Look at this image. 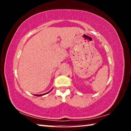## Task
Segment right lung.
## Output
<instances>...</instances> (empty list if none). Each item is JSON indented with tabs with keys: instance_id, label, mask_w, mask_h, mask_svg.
<instances>
[{
	"instance_id": "obj_1",
	"label": "right lung",
	"mask_w": 131,
	"mask_h": 131,
	"mask_svg": "<svg viewBox=\"0 0 131 131\" xmlns=\"http://www.w3.org/2000/svg\"><path fill=\"white\" fill-rule=\"evenodd\" d=\"M53 89V88H52ZM52 89H51V90H50L49 92H46V93H45V94H39V95H38V94H34V95H35V96H43V95H46V94H48V93H49V92H51V91H52Z\"/></svg>"
}]
</instances>
